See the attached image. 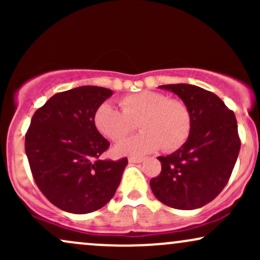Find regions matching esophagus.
Listing matches in <instances>:
<instances>
[{
  "instance_id": "obj_1",
  "label": "esophagus",
  "mask_w": 260,
  "mask_h": 260,
  "mask_svg": "<svg viewBox=\"0 0 260 260\" xmlns=\"http://www.w3.org/2000/svg\"><path fill=\"white\" fill-rule=\"evenodd\" d=\"M143 160H144V157H134V156L128 157V161H129V162H133V164H136V162H142Z\"/></svg>"
}]
</instances>
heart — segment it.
I'll list each match as a JSON object with an SVG mask.
<instances>
[{
  "instance_id": "heart-1",
  "label": "heart",
  "mask_w": 260,
  "mask_h": 260,
  "mask_svg": "<svg viewBox=\"0 0 260 260\" xmlns=\"http://www.w3.org/2000/svg\"><path fill=\"white\" fill-rule=\"evenodd\" d=\"M118 110L104 103L95 110L94 124L96 129L112 142L126 138L137 128L143 132L116 145L117 154L138 155L156 150L180 149L192 131V115L182 100L170 99L159 91H139L120 100Z\"/></svg>"
}]
</instances>
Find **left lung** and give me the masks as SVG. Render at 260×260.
Masks as SVG:
<instances>
[{
  "instance_id": "8db88e82",
  "label": "left lung",
  "mask_w": 260,
  "mask_h": 260,
  "mask_svg": "<svg viewBox=\"0 0 260 260\" xmlns=\"http://www.w3.org/2000/svg\"><path fill=\"white\" fill-rule=\"evenodd\" d=\"M180 96L192 115L189 138L171 155L159 156L151 178L154 196L181 210L204 207L226 186L241 148L234 111L214 92L190 84L160 85Z\"/></svg>"
}]
</instances>
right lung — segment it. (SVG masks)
Here are the masks:
<instances>
[{"label": "right lung", "instance_id": "right-lung-1", "mask_svg": "<svg viewBox=\"0 0 260 260\" xmlns=\"http://www.w3.org/2000/svg\"><path fill=\"white\" fill-rule=\"evenodd\" d=\"M112 90L85 85L57 92L32 116L25 153L32 177L53 205L72 214L103 208L115 196L127 157L100 160L110 147L94 112Z\"/></svg>", "mask_w": 260, "mask_h": 260}]
</instances>
